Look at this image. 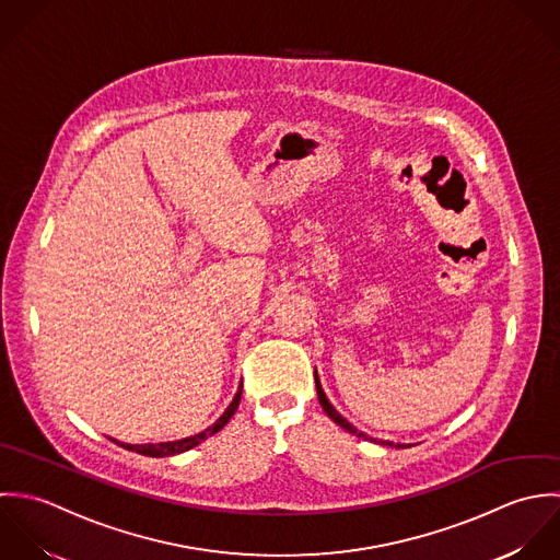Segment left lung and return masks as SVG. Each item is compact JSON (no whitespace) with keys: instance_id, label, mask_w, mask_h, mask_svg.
I'll return each mask as SVG.
<instances>
[{"instance_id":"left-lung-1","label":"left lung","mask_w":560,"mask_h":560,"mask_svg":"<svg viewBox=\"0 0 560 560\" xmlns=\"http://www.w3.org/2000/svg\"><path fill=\"white\" fill-rule=\"evenodd\" d=\"M314 378H316V392H318V400H320V405H323V409H325V413L336 422L337 427H341L343 431H348V433H352V435H357V438H363V440H372V438H368L365 433H361V431H357L346 418H341L339 413H337L336 407L329 402V398H327V394H325V389H323V385H320V378H318V372H314ZM376 442V440H374ZM383 446H394V447H405V444H394V442H381ZM411 446V444H409Z\"/></svg>"}]
</instances>
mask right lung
Segmentation results:
<instances>
[{
	"label": "right lung",
	"mask_w": 560,
	"mask_h": 560,
	"mask_svg": "<svg viewBox=\"0 0 560 560\" xmlns=\"http://www.w3.org/2000/svg\"><path fill=\"white\" fill-rule=\"evenodd\" d=\"M240 398H242V383H240V387H237V392H235L231 405L224 409L223 416H221L212 427H208L206 431H201V433H197V435H190V438H184V440H175V442H160V444H122V442H116V444L125 447V450H131V452L144 454V456H155V458H160V456H173V454L186 452V450H190V447L199 446V444L206 442L208 438L217 435V433L223 429L224 424L233 418V413H235V409H237V405H240Z\"/></svg>",
	"instance_id": "obj_1"
}]
</instances>
